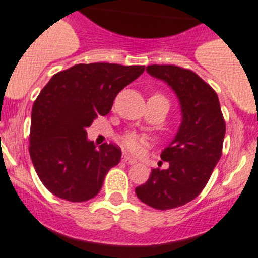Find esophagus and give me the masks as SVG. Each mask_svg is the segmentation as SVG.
Segmentation results:
<instances>
[{"instance_id": "34e87169", "label": "esophagus", "mask_w": 258, "mask_h": 258, "mask_svg": "<svg viewBox=\"0 0 258 258\" xmlns=\"http://www.w3.org/2000/svg\"><path fill=\"white\" fill-rule=\"evenodd\" d=\"M122 161L124 162V163H127V164H135L136 163V159H134V158H131V157H128V155L127 154H123V157H122Z\"/></svg>"}]
</instances>
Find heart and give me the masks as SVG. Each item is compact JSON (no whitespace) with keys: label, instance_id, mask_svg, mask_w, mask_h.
<instances>
[{"label":"heart","instance_id":"obj_1","mask_svg":"<svg viewBox=\"0 0 258 258\" xmlns=\"http://www.w3.org/2000/svg\"><path fill=\"white\" fill-rule=\"evenodd\" d=\"M155 96H159V95H155ZM120 144L128 152L134 153V154H139L148 145V139L136 134H127L122 138Z\"/></svg>","mask_w":258,"mask_h":258}]
</instances>
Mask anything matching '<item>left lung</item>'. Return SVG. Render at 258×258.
<instances>
[{"label":"left lung","instance_id":"obj_1","mask_svg":"<svg viewBox=\"0 0 258 258\" xmlns=\"http://www.w3.org/2000/svg\"><path fill=\"white\" fill-rule=\"evenodd\" d=\"M146 72L163 81L180 104L181 123L175 138L162 150L167 169H152L145 184L135 189L143 203L171 210L199 196L219 163L225 122L217 94L194 72L176 66H149Z\"/></svg>","mask_w":258,"mask_h":258}]
</instances>
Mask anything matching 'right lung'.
Masks as SVG:
<instances>
[{"label": "right lung", "instance_id": "obj_1", "mask_svg": "<svg viewBox=\"0 0 258 258\" xmlns=\"http://www.w3.org/2000/svg\"><path fill=\"white\" fill-rule=\"evenodd\" d=\"M143 66L77 64L54 74L32 108L29 154L39 180L69 202L94 198L120 161V148L87 139L97 115L110 112L120 90L143 74Z\"/></svg>", "mask_w": 258, "mask_h": 258}]
</instances>
